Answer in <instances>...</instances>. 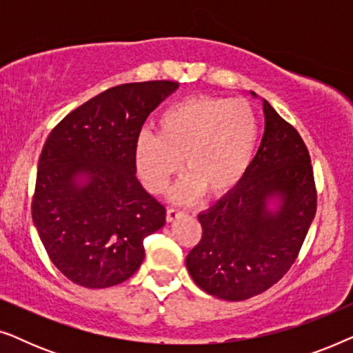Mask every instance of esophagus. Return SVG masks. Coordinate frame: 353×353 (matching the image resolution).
<instances>
[{"label":"esophagus","mask_w":353,"mask_h":353,"mask_svg":"<svg viewBox=\"0 0 353 353\" xmlns=\"http://www.w3.org/2000/svg\"><path fill=\"white\" fill-rule=\"evenodd\" d=\"M181 214H183V210L176 209V207H168V209H167V220H168V221L176 220L178 216H180Z\"/></svg>","instance_id":"1"}]
</instances>
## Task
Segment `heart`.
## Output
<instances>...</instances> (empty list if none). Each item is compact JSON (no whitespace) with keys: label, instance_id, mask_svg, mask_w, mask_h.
<instances>
[{"label":"heart","instance_id":"b5f03b06","mask_svg":"<svg viewBox=\"0 0 353 353\" xmlns=\"http://www.w3.org/2000/svg\"><path fill=\"white\" fill-rule=\"evenodd\" d=\"M159 133L141 132L134 157L151 192H163L180 172L188 175L175 190L178 201L196 199L202 191L225 194L238 185L252 163L259 122L244 101L192 96L172 103L157 120Z\"/></svg>","mask_w":353,"mask_h":353}]
</instances>
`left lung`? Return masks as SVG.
<instances>
[{
	"label": "left lung",
	"mask_w": 353,
	"mask_h": 353,
	"mask_svg": "<svg viewBox=\"0 0 353 353\" xmlns=\"http://www.w3.org/2000/svg\"><path fill=\"white\" fill-rule=\"evenodd\" d=\"M262 146L244 180L199 215L202 236L186 267L201 289L223 301H245L276 284L301 252L316 214L312 159L303 139L263 101ZM279 194L272 216L266 197Z\"/></svg>",
	"instance_id": "obj_1"
}]
</instances>
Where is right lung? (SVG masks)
<instances>
[{
	"label": "right lung",
	"mask_w": 353,
	"mask_h": 353,
	"mask_svg": "<svg viewBox=\"0 0 353 353\" xmlns=\"http://www.w3.org/2000/svg\"><path fill=\"white\" fill-rule=\"evenodd\" d=\"M178 81L114 86L67 114L38 161L32 219L48 257L75 284L103 289L132 276L165 207L141 186L134 148L148 115ZM88 172L77 188L73 176Z\"/></svg>",
	"instance_id": "add662e5"
}]
</instances>
